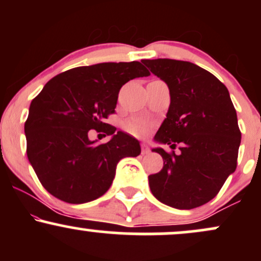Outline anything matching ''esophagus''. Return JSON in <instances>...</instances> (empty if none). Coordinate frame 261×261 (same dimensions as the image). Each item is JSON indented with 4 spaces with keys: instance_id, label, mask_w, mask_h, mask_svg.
<instances>
[{
    "instance_id": "1",
    "label": "esophagus",
    "mask_w": 261,
    "mask_h": 261,
    "mask_svg": "<svg viewBox=\"0 0 261 261\" xmlns=\"http://www.w3.org/2000/svg\"><path fill=\"white\" fill-rule=\"evenodd\" d=\"M141 152H142V154H148L149 153L148 145H146V143H142V145H141Z\"/></svg>"
}]
</instances>
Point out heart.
<instances>
[{
	"label": "heart",
	"mask_w": 261,
	"mask_h": 261,
	"mask_svg": "<svg viewBox=\"0 0 261 261\" xmlns=\"http://www.w3.org/2000/svg\"><path fill=\"white\" fill-rule=\"evenodd\" d=\"M126 128L135 135H143L146 133V124L141 120H131L126 124Z\"/></svg>",
	"instance_id": "obj_1"
}]
</instances>
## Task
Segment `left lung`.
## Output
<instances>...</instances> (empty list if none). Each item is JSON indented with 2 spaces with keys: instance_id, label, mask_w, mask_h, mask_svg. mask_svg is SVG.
I'll return each instance as SVG.
<instances>
[{
  "instance_id": "obj_1",
  "label": "left lung",
  "mask_w": 261,
  "mask_h": 261,
  "mask_svg": "<svg viewBox=\"0 0 261 261\" xmlns=\"http://www.w3.org/2000/svg\"><path fill=\"white\" fill-rule=\"evenodd\" d=\"M167 83L170 104L154 142L179 153L152 148L163 158L160 173L148 176L157 200L179 210H191L217 195L237 168L241 145L238 119L226 86L193 62L172 59L142 60Z\"/></svg>"
}]
</instances>
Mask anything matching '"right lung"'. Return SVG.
I'll return each instance as SVG.
<instances>
[{
	"label": "right lung",
	"mask_w": 261,
	"mask_h": 261,
	"mask_svg": "<svg viewBox=\"0 0 261 261\" xmlns=\"http://www.w3.org/2000/svg\"><path fill=\"white\" fill-rule=\"evenodd\" d=\"M149 72L139 61L81 66L58 74L29 107L27 155L43 187L62 201L85 203L107 193L124 157L141 153L140 142L104 120L115 112L125 83ZM112 136L98 145L89 131Z\"/></svg>",
	"instance_id": "add662e5"
}]
</instances>
